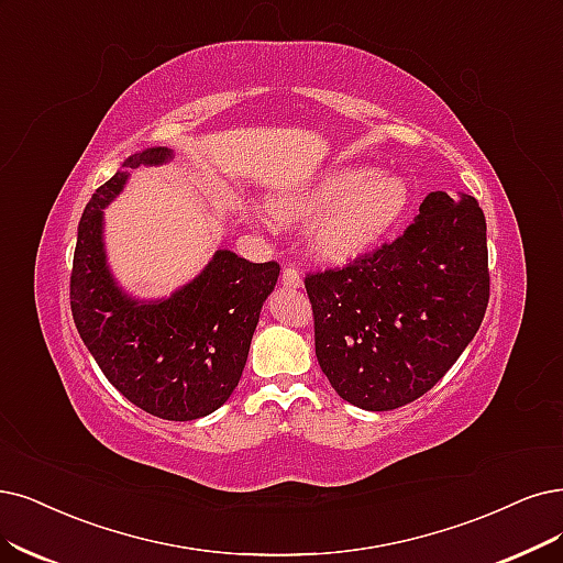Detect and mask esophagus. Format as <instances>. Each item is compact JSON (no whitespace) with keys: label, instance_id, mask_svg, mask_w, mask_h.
Listing matches in <instances>:
<instances>
[{"label":"esophagus","instance_id":"34e87169","mask_svg":"<svg viewBox=\"0 0 563 563\" xmlns=\"http://www.w3.org/2000/svg\"><path fill=\"white\" fill-rule=\"evenodd\" d=\"M280 283L285 285V287H301V274H299V268L297 266H285L283 268V276H280Z\"/></svg>","mask_w":563,"mask_h":563}]
</instances>
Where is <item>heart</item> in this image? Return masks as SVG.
<instances>
[{
    "instance_id": "b5f03b06",
    "label": "heart",
    "mask_w": 563,
    "mask_h": 563,
    "mask_svg": "<svg viewBox=\"0 0 563 563\" xmlns=\"http://www.w3.org/2000/svg\"><path fill=\"white\" fill-rule=\"evenodd\" d=\"M408 185L391 174L345 166L324 174L303 190L274 199L276 218L308 220V245L324 262H345L376 243L408 206Z\"/></svg>"
}]
</instances>
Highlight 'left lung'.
Returning a JSON list of instances; mask_svg holds the SVG:
<instances>
[{"label":"left lung","mask_w":563,"mask_h":563,"mask_svg":"<svg viewBox=\"0 0 563 563\" xmlns=\"http://www.w3.org/2000/svg\"><path fill=\"white\" fill-rule=\"evenodd\" d=\"M303 283L316 355L339 397L364 410L401 408L439 383L481 329L485 213L473 197L431 192L401 236Z\"/></svg>","instance_id":"1"}]
</instances>
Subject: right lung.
<instances>
[{
  "label": "right lung",
  "mask_w": 563,
  "mask_h": 563,
  "mask_svg": "<svg viewBox=\"0 0 563 563\" xmlns=\"http://www.w3.org/2000/svg\"><path fill=\"white\" fill-rule=\"evenodd\" d=\"M169 159V148H148L122 166L136 169ZM124 180L128 172H118L97 187L80 216L71 316L82 343L124 399L162 420H199L236 389L280 264H253L218 250L201 274L169 299L128 297L111 276L101 241L103 208L120 195Z\"/></svg>",
  "instance_id": "1"
}]
</instances>
